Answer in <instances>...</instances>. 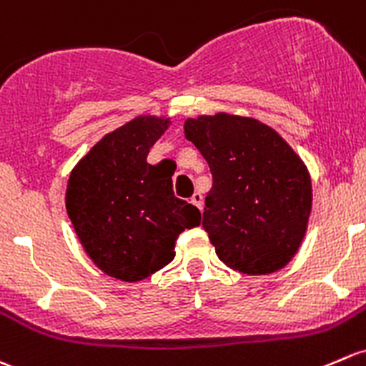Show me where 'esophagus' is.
I'll use <instances>...</instances> for the list:
<instances>
[{
	"mask_svg": "<svg viewBox=\"0 0 366 366\" xmlns=\"http://www.w3.org/2000/svg\"><path fill=\"white\" fill-rule=\"evenodd\" d=\"M191 203H193L194 207H198L199 210L203 209V196L199 193H194L193 196H191Z\"/></svg>",
	"mask_w": 366,
	"mask_h": 366,
	"instance_id": "obj_1",
	"label": "esophagus"
}]
</instances>
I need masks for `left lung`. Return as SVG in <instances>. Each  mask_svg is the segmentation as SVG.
Segmentation results:
<instances>
[{
    "label": "left lung",
    "mask_w": 366,
    "mask_h": 366,
    "mask_svg": "<svg viewBox=\"0 0 366 366\" xmlns=\"http://www.w3.org/2000/svg\"><path fill=\"white\" fill-rule=\"evenodd\" d=\"M184 137L212 173L203 228L219 259L247 275L286 267L312 210V180L302 157L270 126L226 112L186 119Z\"/></svg>",
    "instance_id": "obj_1"
}]
</instances>
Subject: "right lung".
I'll use <instances>...</instances> for the list:
<instances>
[{
	"label": "right lung",
	"mask_w": 366,
	"mask_h": 366,
	"mask_svg": "<svg viewBox=\"0 0 366 366\" xmlns=\"http://www.w3.org/2000/svg\"><path fill=\"white\" fill-rule=\"evenodd\" d=\"M170 117L138 115L89 149L66 186V212L84 251L103 274L138 282L175 257V240L202 214L173 194L172 175L147 154Z\"/></svg>",
	"instance_id": "1"
}]
</instances>
